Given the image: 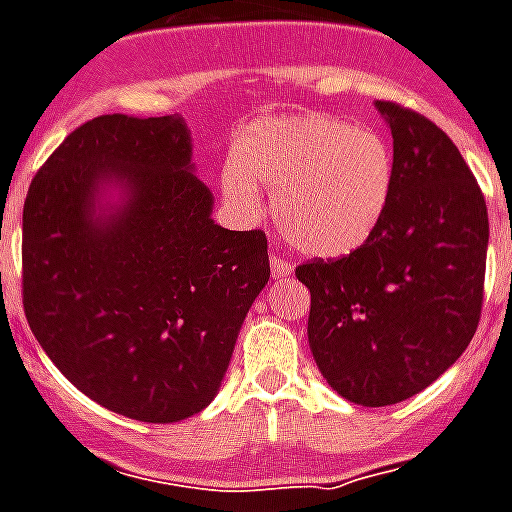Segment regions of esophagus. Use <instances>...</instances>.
Instances as JSON below:
<instances>
[{"label": "esophagus", "instance_id": "obj_1", "mask_svg": "<svg viewBox=\"0 0 512 512\" xmlns=\"http://www.w3.org/2000/svg\"><path fill=\"white\" fill-rule=\"evenodd\" d=\"M269 266H272L274 280H282V277H290V274H293V264L285 259H280V256H272Z\"/></svg>", "mask_w": 512, "mask_h": 512}]
</instances>
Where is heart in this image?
I'll return each instance as SVG.
<instances>
[{
  "label": "heart",
  "mask_w": 512,
  "mask_h": 512,
  "mask_svg": "<svg viewBox=\"0 0 512 512\" xmlns=\"http://www.w3.org/2000/svg\"><path fill=\"white\" fill-rule=\"evenodd\" d=\"M395 162L382 135L329 114L253 122L222 170V193L243 217L264 211L295 251L340 259L358 251L390 206Z\"/></svg>",
  "instance_id": "obj_1"
}]
</instances>
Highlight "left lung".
<instances>
[{"label":"left lung","instance_id":"obj_1","mask_svg":"<svg viewBox=\"0 0 512 512\" xmlns=\"http://www.w3.org/2000/svg\"><path fill=\"white\" fill-rule=\"evenodd\" d=\"M392 133L387 214L358 251L295 269L308 345L337 395L366 408L426 390L479 327L489 219L455 143L424 114L377 101Z\"/></svg>","mask_w":512,"mask_h":512}]
</instances>
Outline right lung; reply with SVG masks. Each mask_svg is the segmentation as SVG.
Segmentation results:
<instances>
[{"label": "right lung", "instance_id": "obj_1", "mask_svg": "<svg viewBox=\"0 0 512 512\" xmlns=\"http://www.w3.org/2000/svg\"><path fill=\"white\" fill-rule=\"evenodd\" d=\"M190 156L180 114H104L59 143L23 206V308L38 345L83 395L149 424L214 400L269 282L264 230L214 225Z\"/></svg>", "mask_w": 512, "mask_h": 512}]
</instances>
